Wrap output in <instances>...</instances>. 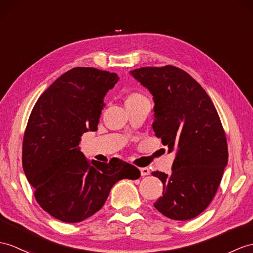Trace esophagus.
Masks as SVG:
<instances>
[{
    "label": "esophagus",
    "instance_id": "esophagus-1",
    "mask_svg": "<svg viewBox=\"0 0 253 253\" xmlns=\"http://www.w3.org/2000/svg\"><path fill=\"white\" fill-rule=\"evenodd\" d=\"M140 174H141V176H148L150 174V170L148 168H141L140 169Z\"/></svg>",
    "mask_w": 253,
    "mask_h": 253
}]
</instances>
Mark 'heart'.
Here are the masks:
<instances>
[{"mask_svg": "<svg viewBox=\"0 0 253 253\" xmlns=\"http://www.w3.org/2000/svg\"><path fill=\"white\" fill-rule=\"evenodd\" d=\"M143 102H148L147 97L137 91H133L127 93L126 96V105H130V104H138Z\"/></svg>", "mask_w": 253, "mask_h": 253, "instance_id": "obj_1", "label": "heart"}]
</instances>
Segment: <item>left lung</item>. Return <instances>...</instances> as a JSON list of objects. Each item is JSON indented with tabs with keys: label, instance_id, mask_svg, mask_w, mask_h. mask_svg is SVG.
I'll return each instance as SVG.
<instances>
[{
	"label": "left lung",
	"instance_id": "8db88e82",
	"mask_svg": "<svg viewBox=\"0 0 253 253\" xmlns=\"http://www.w3.org/2000/svg\"><path fill=\"white\" fill-rule=\"evenodd\" d=\"M131 74L153 95L156 136L169 152L176 150L170 175L151 173L163 183V195L153 205L169 219H193L214 198L229 158L217 109L202 85L179 67L146 66Z\"/></svg>",
	"mask_w": 253,
	"mask_h": 253
}]
</instances>
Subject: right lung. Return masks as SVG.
I'll return each mask as SVG.
<instances>
[{
  "instance_id": "add662e5",
  "label": "right lung",
  "mask_w": 253,
  "mask_h": 253,
  "mask_svg": "<svg viewBox=\"0 0 253 253\" xmlns=\"http://www.w3.org/2000/svg\"><path fill=\"white\" fill-rule=\"evenodd\" d=\"M118 79L94 67H74L40 96L29 117L22 143L24 174L40 206L63 222L91 217L117 181L140 177L132 164L117 158L90 162L78 148L84 133L97 130L103 98Z\"/></svg>"
}]
</instances>
